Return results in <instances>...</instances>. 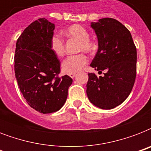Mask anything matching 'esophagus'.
<instances>
[{
	"label": "esophagus",
	"instance_id": "1",
	"mask_svg": "<svg viewBox=\"0 0 151 151\" xmlns=\"http://www.w3.org/2000/svg\"><path fill=\"white\" fill-rule=\"evenodd\" d=\"M69 76L71 78H73L74 77L76 76V73H69Z\"/></svg>",
	"mask_w": 151,
	"mask_h": 151
}]
</instances>
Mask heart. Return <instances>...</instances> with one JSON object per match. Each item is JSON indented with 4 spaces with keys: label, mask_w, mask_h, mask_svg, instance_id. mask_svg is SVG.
Returning <instances> with one entry per match:
<instances>
[{
    "label": "heart",
    "mask_w": 151,
    "mask_h": 151,
    "mask_svg": "<svg viewBox=\"0 0 151 151\" xmlns=\"http://www.w3.org/2000/svg\"><path fill=\"white\" fill-rule=\"evenodd\" d=\"M65 35L70 38L80 41L79 51L89 52L94 49V45L89 41V33L85 27L81 25H73L66 28L63 31ZM50 48L52 52L56 56L61 57L65 52L63 40L58 35L54 34L50 41ZM88 59L84 54H78L70 55L64 59L62 63L61 67L64 73H73L80 71L87 64Z\"/></svg>",
    "instance_id": "b5f03b06"
}]
</instances>
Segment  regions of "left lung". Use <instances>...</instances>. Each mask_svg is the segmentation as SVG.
Here are the masks:
<instances>
[{"label":"left lung","mask_w":151,"mask_h":151,"mask_svg":"<svg viewBox=\"0 0 151 151\" xmlns=\"http://www.w3.org/2000/svg\"><path fill=\"white\" fill-rule=\"evenodd\" d=\"M98 39V51L90 66L104 75L88 73V98L94 106L110 110L129 96L136 76V48L130 32L111 18L91 22Z\"/></svg>","instance_id":"obj_1"}]
</instances>
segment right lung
Segmentation results:
<instances>
[{
  "instance_id": "1",
  "label": "right lung",
  "mask_w": 151,
  "mask_h": 151,
  "mask_svg": "<svg viewBox=\"0 0 151 151\" xmlns=\"http://www.w3.org/2000/svg\"><path fill=\"white\" fill-rule=\"evenodd\" d=\"M55 24L42 18L23 30L15 46V73L27 103L34 110L50 114L66 103L73 80L57 78L60 63L50 48Z\"/></svg>"
}]
</instances>
